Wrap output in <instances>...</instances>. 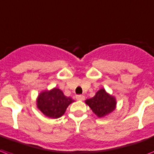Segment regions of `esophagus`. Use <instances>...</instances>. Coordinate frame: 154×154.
<instances>
[{
	"label": "esophagus",
	"instance_id": "esophagus-1",
	"mask_svg": "<svg viewBox=\"0 0 154 154\" xmlns=\"http://www.w3.org/2000/svg\"><path fill=\"white\" fill-rule=\"evenodd\" d=\"M85 96H83V95H77L76 96V99H77V100H85Z\"/></svg>",
	"mask_w": 154,
	"mask_h": 154
}]
</instances>
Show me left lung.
<instances>
[{
	"mask_svg": "<svg viewBox=\"0 0 154 154\" xmlns=\"http://www.w3.org/2000/svg\"><path fill=\"white\" fill-rule=\"evenodd\" d=\"M85 103L97 117L103 118L116 109L117 102L116 97L106 92L104 88H100L94 97L86 100Z\"/></svg>",
	"mask_w": 154,
	"mask_h": 154,
	"instance_id": "obj_1",
	"label": "left lung"
}]
</instances>
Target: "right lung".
Listing matches in <instances>:
<instances>
[{
    "instance_id": "1",
    "label": "right lung",
    "mask_w": 154,
    "mask_h": 154,
    "mask_svg": "<svg viewBox=\"0 0 154 154\" xmlns=\"http://www.w3.org/2000/svg\"><path fill=\"white\" fill-rule=\"evenodd\" d=\"M73 102V99L66 97L62 90L54 88L41 92L36 100V105L44 116L57 119L64 115L66 108Z\"/></svg>"
}]
</instances>
